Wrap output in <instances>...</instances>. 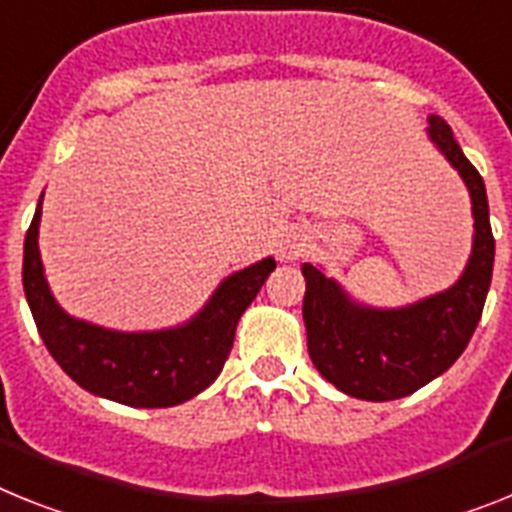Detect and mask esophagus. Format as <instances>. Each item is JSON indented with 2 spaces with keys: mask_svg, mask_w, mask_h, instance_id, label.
Wrapping results in <instances>:
<instances>
[{
  "mask_svg": "<svg viewBox=\"0 0 512 512\" xmlns=\"http://www.w3.org/2000/svg\"><path fill=\"white\" fill-rule=\"evenodd\" d=\"M304 249H307V236H304L302 231L286 229L281 236H278L276 257L281 260V263H291V260L304 255Z\"/></svg>",
  "mask_w": 512,
  "mask_h": 512,
  "instance_id": "34e87169",
  "label": "esophagus"
}]
</instances>
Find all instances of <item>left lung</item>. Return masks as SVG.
Returning <instances> with one entry per match:
<instances>
[{"instance_id": "obj_1", "label": "left lung", "mask_w": 512, "mask_h": 512, "mask_svg": "<svg viewBox=\"0 0 512 512\" xmlns=\"http://www.w3.org/2000/svg\"><path fill=\"white\" fill-rule=\"evenodd\" d=\"M429 143L458 171L471 197V255L448 289L401 307L356 299L322 265H302V317L309 359L341 393L359 401H395L448 372L474 336L487 302L495 236L482 174L463 156L445 119H427Z\"/></svg>"}]
</instances>
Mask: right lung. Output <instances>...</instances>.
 <instances>
[{
    "label": "right lung",
    "instance_id": "obj_1",
    "mask_svg": "<svg viewBox=\"0 0 512 512\" xmlns=\"http://www.w3.org/2000/svg\"><path fill=\"white\" fill-rule=\"evenodd\" d=\"M41 205L23 247V289L38 336L59 367L88 393L132 409H166L203 393L221 375L234 346L236 322L265 278L276 270L263 257L218 283L190 320L156 330H114L70 315L46 281L38 249Z\"/></svg>",
    "mask_w": 512,
    "mask_h": 512
}]
</instances>
